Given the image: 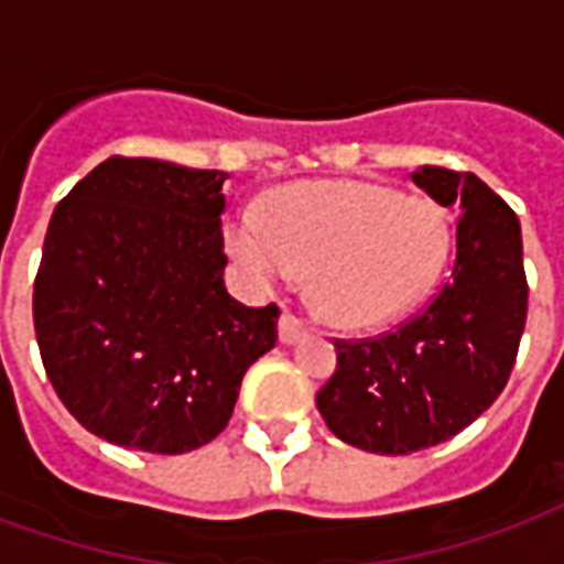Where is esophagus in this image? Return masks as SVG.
Masks as SVG:
<instances>
[{
  "label": "esophagus",
  "instance_id": "1",
  "mask_svg": "<svg viewBox=\"0 0 564 564\" xmlns=\"http://www.w3.org/2000/svg\"><path fill=\"white\" fill-rule=\"evenodd\" d=\"M307 335V323L305 319H299L295 314H290V311H283L281 317V341L283 344H295L299 338H305Z\"/></svg>",
  "mask_w": 564,
  "mask_h": 564
}]
</instances>
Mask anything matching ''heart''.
<instances>
[{"mask_svg": "<svg viewBox=\"0 0 564 564\" xmlns=\"http://www.w3.org/2000/svg\"><path fill=\"white\" fill-rule=\"evenodd\" d=\"M229 250L259 286L311 271V305L341 329H368L423 302L447 269L453 220L437 202L368 181H314L241 210Z\"/></svg>", "mask_w": 564, "mask_h": 564, "instance_id": "1", "label": "heart"}]
</instances>
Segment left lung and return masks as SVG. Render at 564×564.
I'll return each mask as SVG.
<instances>
[{"instance_id":"obj_1","label":"left lung","mask_w":564,"mask_h":564,"mask_svg":"<svg viewBox=\"0 0 564 564\" xmlns=\"http://www.w3.org/2000/svg\"><path fill=\"white\" fill-rule=\"evenodd\" d=\"M411 177L437 205L462 210L449 281L395 332L338 338L335 375L317 392L332 435L380 456L435 447L484 414L513 371L529 311L508 202L471 172L423 165Z\"/></svg>"}]
</instances>
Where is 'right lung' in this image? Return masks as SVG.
Returning a JSON list of instances; mask_svg holds the SVG:
<instances>
[{
  "mask_svg": "<svg viewBox=\"0 0 564 564\" xmlns=\"http://www.w3.org/2000/svg\"><path fill=\"white\" fill-rule=\"evenodd\" d=\"M226 177L111 156L56 205L32 319L59 402L93 435L165 456L202 447L278 344V305L247 307L223 283Z\"/></svg>",
  "mask_w": 564,
  "mask_h": 564,
  "instance_id": "right-lung-1",
  "label": "right lung"
}]
</instances>
